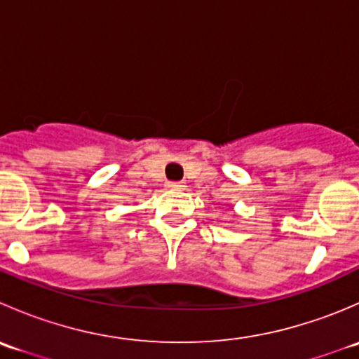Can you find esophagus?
Here are the masks:
<instances>
[{
    "label": "esophagus",
    "mask_w": 359,
    "mask_h": 359,
    "mask_svg": "<svg viewBox=\"0 0 359 359\" xmlns=\"http://www.w3.org/2000/svg\"><path fill=\"white\" fill-rule=\"evenodd\" d=\"M166 186L170 187V189H173V191H180V189H184V184H180V182H168L166 184Z\"/></svg>",
    "instance_id": "34e87169"
}]
</instances>
